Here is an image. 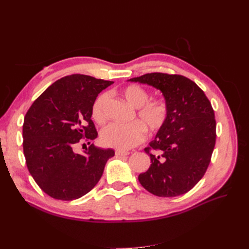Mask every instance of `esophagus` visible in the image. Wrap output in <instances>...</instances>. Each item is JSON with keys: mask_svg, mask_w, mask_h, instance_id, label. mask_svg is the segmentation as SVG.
Here are the masks:
<instances>
[{"mask_svg": "<svg viewBox=\"0 0 249 249\" xmlns=\"http://www.w3.org/2000/svg\"><path fill=\"white\" fill-rule=\"evenodd\" d=\"M115 154L116 156H120V157H124V156H127L130 153L126 152V150H122V149H116L115 150Z\"/></svg>", "mask_w": 249, "mask_h": 249, "instance_id": "obj_1", "label": "esophagus"}]
</instances>
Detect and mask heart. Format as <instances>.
Returning <instances> with one entry per match:
<instances>
[{
  "mask_svg": "<svg viewBox=\"0 0 249 249\" xmlns=\"http://www.w3.org/2000/svg\"><path fill=\"white\" fill-rule=\"evenodd\" d=\"M122 94L133 108H136V116L141 123L133 122L126 125L110 124L102 130L100 137L104 145L127 149L144 140L145 126L150 133H157L162 129L167 119L168 108L165 101L161 99L148 101V92L137 85L125 87ZM107 101L108 94L103 93L93 103L91 113L96 123L103 124L106 120L105 107Z\"/></svg>",
  "mask_w": 249,
  "mask_h": 249,
  "instance_id": "obj_1",
  "label": "heart"
}]
</instances>
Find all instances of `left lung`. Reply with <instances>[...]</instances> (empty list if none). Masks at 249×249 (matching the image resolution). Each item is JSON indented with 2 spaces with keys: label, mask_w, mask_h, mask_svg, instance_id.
Masks as SVG:
<instances>
[{
  "label": "left lung",
  "mask_w": 249,
  "mask_h": 249,
  "mask_svg": "<svg viewBox=\"0 0 249 249\" xmlns=\"http://www.w3.org/2000/svg\"><path fill=\"white\" fill-rule=\"evenodd\" d=\"M130 82L152 86L162 92L168 108L167 119L149 147L150 166L140 173L143 188L157 196L182 195L205 175L215 146V115L205 92L179 74L152 72ZM158 150L157 156L149 154Z\"/></svg>",
  "instance_id": "1"
}]
</instances>
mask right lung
Returning <instances> with one entry per match:
<instances>
[{
	"label": "right lung",
	"instance_id": "right-lung-1",
	"mask_svg": "<svg viewBox=\"0 0 249 249\" xmlns=\"http://www.w3.org/2000/svg\"><path fill=\"white\" fill-rule=\"evenodd\" d=\"M112 81L74 73L56 81L28 110L22 125L24 155L29 172L51 197L72 200L97 184L112 148L93 144L74 153L80 139L97 137L92 106ZM90 143V142H89Z\"/></svg>",
	"mask_w": 249,
	"mask_h": 249
}]
</instances>
